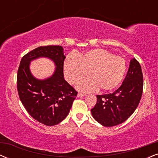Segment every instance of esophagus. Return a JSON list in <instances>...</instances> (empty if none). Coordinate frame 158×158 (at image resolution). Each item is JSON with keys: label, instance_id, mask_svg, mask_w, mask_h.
I'll return each mask as SVG.
<instances>
[{"label": "esophagus", "instance_id": "esophagus-1", "mask_svg": "<svg viewBox=\"0 0 158 158\" xmlns=\"http://www.w3.org/2000/svg\"><path fill=\"white\" fill-rule=\"evenodd\" d=\"M85 96V94H82V93H78V94H77V97H83Z\"/></svg>", "mask_w": 158, "mask_h": 158}]
</instances>
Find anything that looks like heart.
<instances>
[{"label": "heart", "instance_id": "1", "mask_svg": "<svg viewBox=\"0 0 158 158\" xmlns=\"http://www.w3.org/2000/svg\"><path fill=\"white\" fill-rule=\"evenodd\" d=\"M125 70L124 58L103 49H91L79 58L68 55L64 63V77L70 84L76 83L89 72L91 78L77 84V88L84 91H94L98 88L102 91L114 89L122 81Z\"/></svg>", "mask_w": 158, "mask_h": 158}]
</instances>
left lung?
<instances>
[{"label":"left lung","instance_id":"obj_1","mask_svg":"<svg viewBox=\"0 0 158 158\" xmlns=\"http://www.w3.org/2000/svg\"><path fill=\"white\" fill-rule=\"evenodd\" d=\"M143 90V75L135 58L130 60L122 85L112 94L98 95L91 109L94 119L104 127H114L125 122L139 105Z\"/></svg>","mask_w":158,"mask_h":158}]
</instances>
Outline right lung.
I'll use <instances>...</instances> for the list:
<instances>
[{"mask_svg":"<svg viewBox=\"0 0 158 158\" xmlns=\"http://www.w3.org/2000/svg\"><path fill=\"white\" fill-rule=\"evenodd\" d=\"M40 57L52 60L56 68L53 75L44 80L36 79L29 69L30 62ZM65 56L61 46L39 47L25 55L17 73V89L20 100L34 119L54 126L68 115L77 92L64 79Z\"/></svg>","mask_w":158,"mask_h":158,"instance_id":"1","label":"right lung"}]
</instances>
